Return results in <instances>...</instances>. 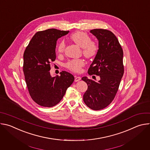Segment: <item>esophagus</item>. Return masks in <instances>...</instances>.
<instances>
[{"instance_id": "esophagus-1", "label": "esophagus", "mask_w": 150, "mask_h": 150, "mask_svg": "<svg viewBox=\"0 0 150 150\" xmlns=\"http://www.w3.org/2000/svg\"><path fill=\"white\" fill-rule=\"evenodd\" d=\"M81 77L80 76H75V82H78L81 80Z\"/></svg>"}]
</instances>
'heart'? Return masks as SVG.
<instances>
[{"label": "heart", "instance_id": "obj_1", "mask_svg": "<svg viewBox=\"0 0 150 150\" xmlns=\"http://www.w3.org/2000/svg\"><path fill=\"white\" fill-rule=\"evenodd\" d=\"M70 39L76 45L82 48L83 54L87 58L94 57L98 52V45L94 41L91 40L90 35L85 32L78 31L70 35ZM65 43L63 40H60L57 46V51L59 53L63 52L65 49ZM85 65L83 59H77L69 60L66 67L69 70L75 72H79L81 71V68Z\"/></svg>", "mask_w": 150, "mask_h": 150}]
</instances>
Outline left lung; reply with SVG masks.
I'll return each mask as SVG.
<instances>
[{
  "label": "left lung",
  "instance_id": "obj_1",
  "mask_svg": "<svg viewBox=\"0 0 150 150\" xmlns=\"http://www.w3.org/2000/svg\"><path fill=\"white\" fill-rule=\"evenodd\" d=\"M98 41V50L88 73L100 76L98 82L87 76L82 80L88 85L83 100L94 110L104 109L113 100L124 73L123 50L115 35L110 31L94 29L90 31Z\"/></svg>",
  "mask_w": 150,
  "mask_h": 150
}]
</instances>
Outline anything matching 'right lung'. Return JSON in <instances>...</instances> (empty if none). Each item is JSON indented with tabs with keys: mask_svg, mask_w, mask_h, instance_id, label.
<instances>
[{
	"mask_svg": "<svg viewBox=\"0 0 150 150\" xmlns=\"http://www.w3.org/2000/svg\"><path fill=\"white\" fill-rule=\"evenodd\" d=\"M68 31L52 28L36 33L24 53L23 71L32 99L47 108L56 105L65 94L74 81V76L66 71L52 77L50 63L56 59V42Z\"/></svg>",
	"mask_w": 150,
	"mask_h": 150,
	"instance_id": "obj_1",
	"label": "right lung"
}]
</instances>
